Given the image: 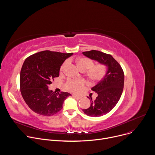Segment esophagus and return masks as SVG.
Here are the masks:
<instances>
[{
	"instance_id": "esophagus-1",
	"label": "esophagus",
	"mask_w": 155,
	"mask_h": 155,
	"mask_svg": "<svg viewBox=\"0 0 155 155\" xmlns=\"http://www.w3.org/2000/svg\"><path fill=\"white\" fill-rule=\"evenodd\" d=\"M72 96H73L75 99H77V100L81 99V97H80V96H77V95H75V94H73Z\"/></svg>"
}]
</instances>
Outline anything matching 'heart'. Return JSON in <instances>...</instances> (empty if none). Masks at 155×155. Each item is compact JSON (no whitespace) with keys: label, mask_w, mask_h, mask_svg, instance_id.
<instances>
[{"label":"heart","mask_w":155,"mask_h":155,"mask_svg":"<svg viewBox=\"0 0 155 155\" xmlns=\"http://www.w3.org/2000/svg\"><path fill=\"white\" fill-rule=\"evenodd\" d=\"M75 64L78 68L82 71H87V77L91 81L97 82L101 80L105 75L107 68L104 64L94 65L92 59L86 57H79L75 59ZM68 62H64L60 68L61 72H63L67 68ZM85 82L82 80H69L65 84V87L73 92H77L80 88L83 87Z\"/></svg>","instance_id":"obj_1"}]
</instances>
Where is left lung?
Returning a JSON list of instances; mask_svg holds the SVG:
<instances>
[{
  "instance_id": "1",
  "label": "left lung",
  "mask_w": 155,
  "mask_h": 155,
  "mask_svg": "<svg viewBox=\"0 0 155 155\" xmlns=\"http://www.w3.org/2000/svg\"><path fill=\"white\" fill-rule=\"evenodd\" d=\"M82 53L105 65L107 69L105 77L91 88L92 91L97 94V97L93 100L91 96L90 98L87 97L91 101V105L88 108L82 110L87 116L101 117L111 111L119 101L124 87V72L120 64L112 55L97 50Z\"/></svg>"
}]
</instances>
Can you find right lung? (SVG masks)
I'll return each instance as SVG.
<instances>
[{
    "label": "right lung",
    "instance_id": "obj_1",
    "mask_svg": "<svg viewBox=\"0 0 155 155\" xmlns=\"http://www.w3.org/2000/svg\"><path fill=\"white\" fill-rule=\"evenodd\" d=\"M73 53L49 50L35 53L26 59L20 72L21 95L29 107L41 115L51 116L62 108L69 93H56L48 89L52 80L59 75L61 66Z\"/></svg>",
    "mask_w": 155,
    "mask_h": 155
}]
</instances>
